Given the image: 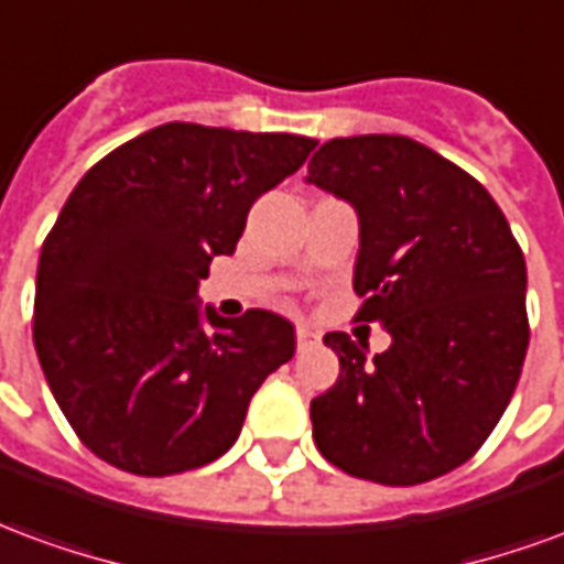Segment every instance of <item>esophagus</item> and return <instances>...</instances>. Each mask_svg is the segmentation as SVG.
Instances as JSON below:
<instances>
[{
    "label": "esophagus",
    "instance_id": "34e87169",
    "mask_svg": "<svg viewBox=\"0 0 564 564\" xmlns=\"http://www.w3.org/2000/svg\"><path fill=\"white\" fill-rule=\"evenodd\" d=\"M295 341H299V350H307V347H314L319 341V335L314 329H307V326H299L295 329Z\"/></svg>",
    "mask_w": 564,
    "mask_h": 564
}]
</instances>
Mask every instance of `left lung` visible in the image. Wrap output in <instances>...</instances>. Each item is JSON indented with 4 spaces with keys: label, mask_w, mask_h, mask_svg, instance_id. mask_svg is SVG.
<instances>
[{
    "label": "left lung",
    "mask_w": 564,
    "mask_h": 564,
    "mask_svg": "<svg viewBox=\"0 0 564 564\" xmlns=\"http://www.w3.org/2000/svg\"><path fill=\"white\" fill-rule=\"evenodd\" d=\"M305 181L356 210V319L392 338L375 359L344 332L323 338L341 375L311 402L314 441L362 480H435L471 459L517 390L529 347L520 245L471 174L404 135L326 141Z\"/></svg>",
    "instance_id": "obj_1"
}]
</instances>
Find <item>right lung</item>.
Masks as SVG:
<instances>
[{
    "instance_id": "right-lung-1",
    "label": "right lung",
    "mask_w": 564,
    "mask_h": 564,
    "mask_svg": "<svg viewBox=\"0 0 564 564\" xmlns=\"http://www.w3.org/2000/svg\"><path fill=\"white\" fill-rule=\"evenodd\" d=\"M317 141L162 123L72 189L44 238L32 338L59 411L120 471L165 477L220 459L247 404L295 354L290 319L198 305L247 210Z\"/></svg>"
}]
</instances>
